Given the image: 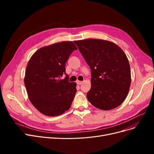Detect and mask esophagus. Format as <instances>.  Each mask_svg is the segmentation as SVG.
Here are the masks:
<instances>
[{"label":"esophagus","instance_id":"esophagus-1","mask_svg":"<svg viewBox=\"0 0 154 154\" xmlns=\"http://www.w3.org/2000/svg\"><path fill=\"white\" fill-rule=\"evenodd\" d=\"M82 83H83V82L79 81V80H77V84L78 85H81Z\"/></svg>","mask_w":154,"mask_h":154}]
</instances>
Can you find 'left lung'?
<instances>
[{
	"mask_svg": "<svg viewBox=\"0 0 154 154\" xmlns=\"http://www.w3.org/2000/svg\"><path fill=\"white\" fill-rule=\"evenodd\" d=\"M74 42L91 70L88 100L104 110L119 106L127 97L131 83L130 65L125 54L108 40L89 38Z\"/></svg>",
	"mask_w": 154,
	"mask_h": 154,
	"instance_id": "1",
	"label": "left lung"
}]
</instances>
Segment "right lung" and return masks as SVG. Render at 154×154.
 Here are the masks:
<instances>
[{
    "instance_id": "obj_1",
    "label": "right lung",
    "mask_w": 154,
    "mask_h": 154,
    "mask_svg": "<svg viewBox=\"0 0 154 154\" xmlns=\"http://www.w3.org/2000/svg\"><path fill=\"white\" fill-rule=\"evenodd\" d=\"M71 41L40 48L30 59L24 84L32 105L47 116H57L69 109L74 100L76 83L69 81L66 63L77 50ZM65 74L66 77L61 79Z\"/></svg>"
}]
</instances>
